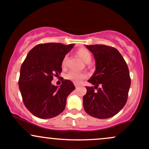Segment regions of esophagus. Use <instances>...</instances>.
<instances>
[{
    "mask_svg": "<svg viewBox=\"0 0 149 149\" xmlns=\"http://www.w3.org/2000/svg\"><path fill=\"white\" fill-rule=\"evenodd\" d=\"M75 87H76V89H77V88L79 87V86L77 85V84H75Z\"/></svg>",
    "mask_w": 149,
    "mask_h": 149,
    "instance_id": "1",
    "label": "esophagus"
}]
</instances>
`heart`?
<instances>
[{"mask_svg":"<svg viewBox=\"0 0 149 149\" xmlns=\"http://www.w3.org/2000/svg\"><path fill=\"white\" fill-rule=\"evenodd\" d=\"M77 55L80 57L81 60H83L86 63H89L92 60V54L91 52L88 50L87 49L80 48L77 51ZM65 63H66V57L63 59L62 62V67L65 66ZM86 74L84 73L77 72L75 71H70L68 74L65 75V78L68 79H70L74 83V84H80L81 80L86 78Z\"/></svg>","mask_w":149,"mask_h":149,"instance_id":"b5f03b06","label":"heart"}]
</instances>
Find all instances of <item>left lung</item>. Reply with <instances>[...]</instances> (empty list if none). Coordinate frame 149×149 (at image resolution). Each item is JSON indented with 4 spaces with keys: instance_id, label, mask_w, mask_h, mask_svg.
Returning <instances> with one entry per match:
<instances>
[{
    "instance_id": "8db88e82",
    "label": "left lung",
    "mask_w": 149,
    "mask_h": 149,
    "mask_svg": "<svg viewBox=\"0 0 149 149\" xmlns=\"http://www.w3.org/2000/svg\"><path fill=\"white\" fill-rule=\"evenodd\" d=\"M86 47L93 54L96 70L88 80L94 87H86L87 93L83 97L84 111L97 119L112 117L127 101L131 85L129 68L114 47L104 45Z\"/></svg>"
}]
</instances>
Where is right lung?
Instances as JSON below:
<instances>
[{
  "instance_id": "obj_1",
  "label": "right lung",
  "mask_w": 149,
  "mask_h": 149,
  "mask_svg": "<svg viewBox=\"0 0 149 149\" xmlns=\"http://www.w3.org/2000/svg\"><path fill=\"white\" fill-rule=\"evenodd\" d=\"M74 45L39 44L28 52L22 64L18 84L23 103L40 119H50L61 113L68 95L75 89L68 79L62 81L60 87L51 82L54 76L60 75L62 60Z\"/></svg>"
}]
</instances>
